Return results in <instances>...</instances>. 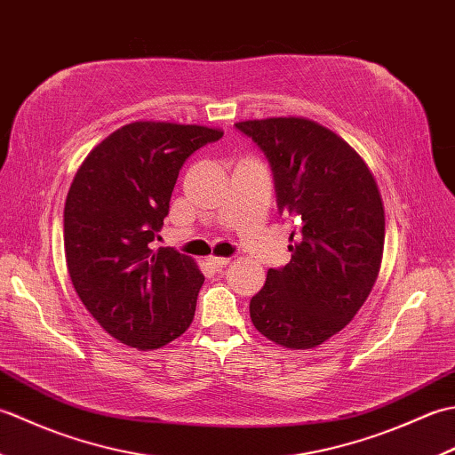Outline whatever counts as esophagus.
Masks as SVG:
<instances>
[{
	"label": "esophagus",
	"instance_id": "obj_1",
	"mask_svg": "<svg viewBox=\"0 0 455 455\" xmlns=\"http://www.w3.org/2000/svg\"><path fill=\"white\" fill-rule=\"evenodd\" d=\"M207 262H209L212 267H215V269H220V267H225V266L230 264V258H225V256H209Z\"/></svg>",
	"mask_w": 455,
	"mask_h": 455
}]
</instances>
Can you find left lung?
Listing matches in <instances>:
<instances>
[{
	"label": "left lung",
	"mask_w": 455,
	"mask_h": 455,
	"mask_svg": "<svg viewBox=\"0 0 455 455\" xmlns=\"http://www.w3.org/2000/svg\"><path fill=\"white\" fill-rule=\"evenodd\" d=\"M272 166L279 212L297 219L291 259L250 301L267 340L311 350L352 321L379 275L385 211L371 170L342 137L307 117L236 123Z\"/></svg>",
	"instance_id": "obj_1"
}]
</instances>
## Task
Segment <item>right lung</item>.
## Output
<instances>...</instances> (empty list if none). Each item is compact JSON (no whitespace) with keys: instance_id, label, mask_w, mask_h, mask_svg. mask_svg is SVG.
<instances>
[{"instance_id":"obj_1","label":"right lung","mask_w":455,"mask_h":455,"mask_svg":"<svg viewBox=\"0 0 455 455\" xmlns=\"http://www.w3.org/2000/svg\"><path fill=\"white\" fill-rule=\"evenodd\" d=\"M220 129L134 121L82 162L64 205V254L76 293L119 342L156 350L188 331L205 277L173 248L152 250L178 173Z\"/></svg>"}]
</instances>
